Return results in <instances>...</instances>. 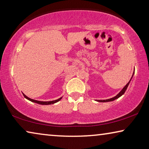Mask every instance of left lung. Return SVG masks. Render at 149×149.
Wrapping results in <instances>:
<instances>
[{
	"instance_id": "1",
	"label": "left lung",
	"mask_w": 149,
	"mask_h": 149,
	"mask_svg": "<svg viewBox=\"0 0 149 149\" xmlns=\"http://www.w3.org/2000/svg\"><path fill=\"white\" fill-rule=\"evenodd\" d=\"M133 74H134V73H133ZM132 76H133V75H132ZM132 77H131V79H132ZM131 79H130V80H131ZM130 80L129 81V82H128V83L127 84H126V85L125 86H124L123 90H122L120 91V92L118 94H117L116 96H115V97H112V98H110V99H108V100H96V101L99 102H111V101L114 100H116V99H117V98H118L119 97H120L121 96H123V95L124 94V92H126V89H127L128 85H129V83H130Z\"/></svg>"
}]
</instances>
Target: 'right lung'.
<instances>
[{
  "mask_svg": "<svg viewBox=\"0 0 149 149\" xmlns=\"http://www.w3.org/2000/svg\"><path fill=\"white\" fill-rule=\"evenodd\" d=\"M24 97L26 98L29 100L33 102H35V103H37V104H42V105H49V104H55L57 102L60 100L62 98V97H60V98L57 99V100H53V101H49V102H43V101H38V100H33V99H31L29 97H27L26 96H25V94H23Z\"/></svg>",
  "mask_w": 149,
  "mask_h": 149,
  "instance_id": "right-lung-1",
  "label": "right lung"
}]
</instances>
